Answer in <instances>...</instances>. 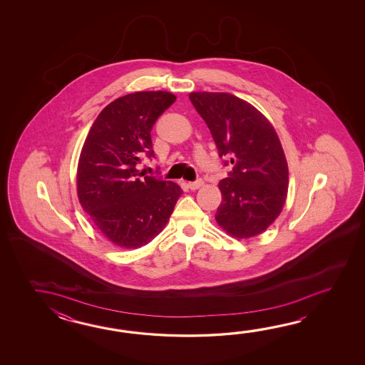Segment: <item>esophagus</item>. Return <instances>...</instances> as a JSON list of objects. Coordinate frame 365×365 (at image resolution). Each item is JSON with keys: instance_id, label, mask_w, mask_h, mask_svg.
<instances>
[{"instance_id": "1", "label": "esophagus", "mask_w": 365, "mask_h": 365, "mask_svg": "<svg viewBox=\"0 0 365 365\" xmlns=\"http://www.w3.org/2000/svg\"><path fill=\"white\" fill-rule=\"evenodd\" d=\"M202 185H203V180L202 179L195 180V181H192V182L187 184V186H189L192 190H195V189L201 187Z\"/></svg>"}]
</instances>
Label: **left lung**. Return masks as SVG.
<instances>
[{
	"label": "left lung",
	"mask_w": 365,
	"mask_h": 365,
	"mask_svg": "<svg viewBox=\"0 0 365 365\" xmlns=\"http://www.w3.org/2000/svg\"><path fill=\"white\" fill-rule=\"evenodd\" d=\"M189 99L209 126L223 165L219 225L235 237L256 236L278 217L287 197L288 165L279 138L252 104L227 93H192Z\"/></svg>",
	"instance_id": "obj_1"
}]
</instances>
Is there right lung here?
<instances>
[{
	"label": "right lung",
	"mask_w": 365,
	"mask_h": 365,
	"mask_svg": "<svg viewBox=\"0 0 365 365\" xmlns=\"http://www.w3.org/2000/svg\"><path fill=\"white\" fill-rule=\"evenodd\" d=\"M176 96L167 91L128 93L96 117L78 163V198L95 225L123 248H140L163 230L182 193L172 181L137 170L154 158L151 129Z\"/></svg>",
	"instance_id": "1"
}]
</instances>
